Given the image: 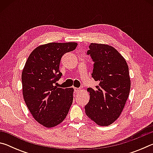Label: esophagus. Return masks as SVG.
<instances>
[{"instance_id": "1", "label": "esophagus", "mask_w": 153, "mask_h": 153, "mask_svg": "<svg viewBox=\"0 0 153 153\" xmlns=\"http://www.w3.org/2000/svg\"><path fill=\"white\" fill-rule=\"evenodd\" d=\"M80 90H81V89H80V88H74V91L76 92V93H77L78 92H79Z\"/></svg>"}]
</instances>
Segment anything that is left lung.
Returning <instances> with one entry per match:
<instances>
[{
  "label": "left lung",
  "mask_w": 153,
  "mask_h": 153,
  "mask_svg": "<svg viewBox=\"0 0 153 153\" xmlns=\"http://www.w3.org/2000/svg\"><path fill=\"white\" fill-rule=\"evenodd\" d=\"M87 55L94 62L92 77L98 85L87 89L90 97L85 111L97 125L109 126L120 117L129 97L128 64L115 48L104 44L91 43Z\"/></svg>",
  "instance_id": "left-lung-1"
}]
</instances>
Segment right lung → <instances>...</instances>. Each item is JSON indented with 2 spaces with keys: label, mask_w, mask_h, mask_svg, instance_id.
I'll return each mask as SVG.
<instances>
[{
  "label": "right lung",
  "mask_w": 153,
  "mask_h": 153,
  "mask_svg": "<svg viewBox=\"0 0 153 153\" xmlns=\"http://www.w3.org/2000/svg\"><path fill=\"white\" fill-rule=\"evenodd\" d=\"M76 42H51L33 50L22 74L23 97L36 121L53 128L66 117L73 102L74 88L54 86L62 74L59 70L65 53L76 49Z\"/></svg>",
  "instance_id": "obj_1"
}]
</instances>
